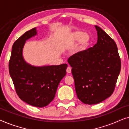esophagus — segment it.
<instances>
[{
	"label": "esophagus",
	"mask_w": 129,
	"mask_h": 129,
	"mask_svg": "<svg viewBox=\"0 0 129 129\" xmlns=\"http://www.w3.org/2000/svg\"><path fill=\"white\" fill-rule=\"evenodd\" d=\"M66 72H67V73H71V72H72V68H70V67L69 66L68 68H67V69H66Z\"/></svg>",
	"instance_id": "1"
}]
</instances>
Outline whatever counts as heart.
Returning <instances> with one entry per match:
<instances>
[{
    "mask_svg": "<svg viewBox=\"0 0 129 129\" xmlns=\"http://www.w3.org/2000/svg\"><path fill=\"white\" fill-rule=\"evenodd\" d=\"M90 37L86 33H83L82 31H74L69 35H68L64 40V43L67 45H70L75 42L79 40V46L77 47L76 52V53L81 52L85 50L90 43Z\"/></svg>",
    "mask_w": 129,
    "mask_h": 129,
    "instance_id": "b5f03b06",
    "label": "heart"
}]
</instances>
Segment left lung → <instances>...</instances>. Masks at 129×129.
<instances>
[{
    "label": "left lung",
    "mask_w": 129,
    "mask_h": 129,
    "mask_svg": "<svg viewBox=\"0 0 129 129\" xmlns=\"http://www.w3.org/2000/svg\"><path fill=\"white\" fill-rule=\"evenodd\" d=\"M98 41L93 47L69 58L77 98L87 105L100 103L110 97L121 69V60L115 42L95 26Z\"/></svg>",
    "instance_id": "8db88e82"
}]
</instances>
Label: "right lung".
<instances>
[{
	"label": "right lung",
	"mask_w": 129,
	"mask_h": 129,
	"mask_svg": "<svg viewBox=\"0 0 129 129\" xmlns=\"http://www.w3.org/2000/svg\"><path fill=\"white\" fill-rule=\"evenodd\" d=\"M36 35L35 27L26 31L15 42L9 70L20 99L30 105L42 107L54 99L58 85L66 75L68 64L35 66L26 62L23 56L24 44L26 40Z\"/></svg>",
	"instance_id": "obj_1"
}]
</instances>
